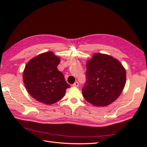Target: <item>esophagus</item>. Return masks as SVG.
I'll use <instances>...</instances> for the list:
<instances>
[{
    "mask_svg": "<svg viewBox=\"0 0 147 147\" xmlns=\"http://www.w3.org/2000/svg\"><path fill=\"white\" fill-rule=\"evenodd\" d=\"M78 85H79V84H78V83L77 82H75V83L72 84V86H73L74 87H78Z\"/></svg>",
    "mask_w": 147,
    "mask_h": 147,
    "instance_id": "esophagus-1",
    "label": "esophagus"
}]
</instances>
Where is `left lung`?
Listing matches in <instances>:
<instances>
[{
  "mask_svg": "<svg viewBox=\"0 0 147 147\" xmlns=\"http://www.w3.org/2000/svg\"><path fill=\"white\" fill-rule=\"evenodd\" d=\"M87 81L82 94L96 107L111 104L121 94L126 72L120 62L108 55L96 53L86 63Z\"/></svg>",
  "mask_w": 147,
  "mask_h": 147,
  "instance_id": "8db88e82",
  "label": "left lung"
}]
</instances>
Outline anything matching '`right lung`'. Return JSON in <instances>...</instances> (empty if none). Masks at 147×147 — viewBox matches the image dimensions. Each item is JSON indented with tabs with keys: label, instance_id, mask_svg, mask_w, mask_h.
<instances>
[{
	"label": "right lung",
	"instance_id": "add662e5",
	"mask_svg": "<svg viewBox=\"0 0 147 147\" xmlns=\"http://www.w3.org/2000/svg\"><path fill=\"white\" fill-rule=\"evenodd\" d=\"M60 57L53 51L40 54L31 59L23 71V81L29 94L37 101L51 105L64 96L70 85L57 69Z\"/></svg>",
	"mask_w": 147,
	"mask_h": 147
}]
</instances>
